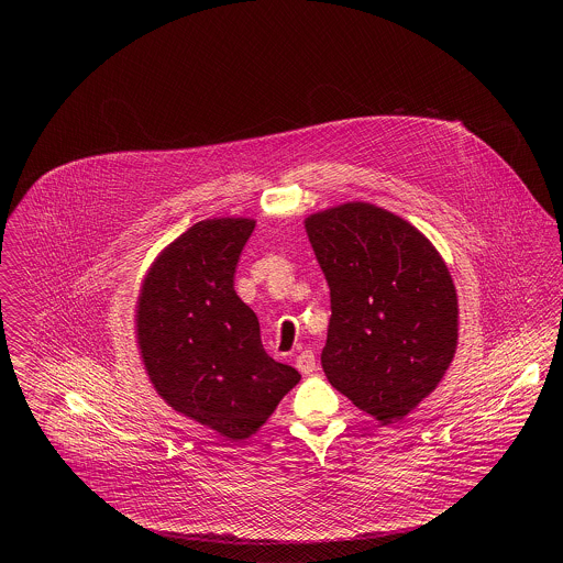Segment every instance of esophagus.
<instances>
[{
  "label": "esophagus",
  "instance_id": "esophagus-1",
  "mask_svg": "<svg viewBox=\"0 0 563 563\" xmlns=\"http://www.w3.org/2000/svg\"><path fill=\"white\" fill-rule=\"evenodd\" d=\"M297 368L303 373V375H310L317 371V357L312 351H301L297 355Z\"/></svg>",
  "mask_w": 563,
  "mask_h": 563
}]
</instances>
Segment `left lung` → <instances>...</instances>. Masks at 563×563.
Returning a JSON list of instances; mask_svg holds the SVG:
<instances>
[{"instance_id": "8db88e82", "label": "left lung", "mask_w": 563, "mask_h": 563, "mask_svg": "<svg viewBox=\"0 0 563 563\" xmlns=\"http://www.w3.org/2000/svg\"><path fill=\"white\" fill-rule=\"evenodd\" d=\"M331 319L329 384L379 422L407 416L442 382L457 349V295L433 244L401 217L344 203L306 221Z\"/></svg>"}]
</instances>
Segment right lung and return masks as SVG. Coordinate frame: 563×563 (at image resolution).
I'll return each mask as SVG.
<instances>
[{
  "label": "right lung",
  "mask_w": 563,
  "mask_h": 563,
  "mask_svg": "<svg viewBox=\"0 0 563 563\" xmlns=\"http://www.w3.org/2000/svg\"><path fill=\"white\" fill-rule=\"evenodd\" d=\"M253 228L251 219L192 225L150 268L136 310L141 355L158 395L230 440L255 433L301 379L268 357L257 317L234 290Z\"/></svg>",
  "instance_id": "1"
}]
</instances>
